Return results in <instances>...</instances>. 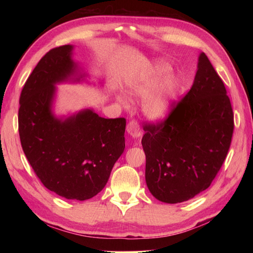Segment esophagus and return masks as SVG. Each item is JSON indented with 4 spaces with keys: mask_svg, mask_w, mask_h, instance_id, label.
<instances>
[{
    "mask_svg": "<svg viewBox=\"0 0 253 253\" xmlns=\"http://www.w3.org/2000/svg\"><path fill=\"white\" fill-rule=\"evenodd\" d=\"M126 130L133 138H139L141 136L140 126H139V124H138L137 121H129V122H128Z\"/></svg>",
    "mask_w": 253,
    "mask_h": 253,
    "instance_id": "obj_1",
    "label": "esophagus"
}]
</instances>
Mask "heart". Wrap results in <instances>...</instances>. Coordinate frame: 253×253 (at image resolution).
<instances>
[{"label": "heart", "instance_id": "heart-1", "mask_svg": "<svg viewBox=\"0 0 253 253\" xmlns=\"http://www.w3.org/2000/svg\"><path fill=\"white\" fill-rule=\"evenodd\" d=\"M168 73L169 67L158 63L140 77L131 80L127 87L131 98L141 99L146 96L142 105L143 112L154 121L163 120L169 114L178 88L176 79L171 76L164 78L157 84Z\"/></svg>", "mask_w": 253, "mask_h": 253}]
</instances>
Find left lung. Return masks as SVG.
Instances as JSON below:
<instances>
[{"label": "left lung", "mask_w": 253, "mask_h": 253, "mask_svg": "<svg viewBox=\"0 0 253 253\" xmlns=\"http://www.w3.org/2000/svg\"><path fill=\"white\" fill-rule=\"evenodd\" d=\"M146 181L158 200L178 203L208 189L232 142L234 113L223 80L201 53L192 87L163 121L144 123Z\"/></svg>", "instance_id": "left-lung-1"}]
</instances>
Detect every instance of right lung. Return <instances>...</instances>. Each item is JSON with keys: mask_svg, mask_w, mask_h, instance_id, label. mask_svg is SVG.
<instances>
[{"mask_svg": "<svg viewBox=\"0 0 253 253\" xmlns=\"http://www.w3.org/2000/svg\"><path fill=\"white\" fill-rule=\"evenodd\" d=\"M73 46L50 50L37 64L19 98L20 143L38 178L47 189L84 201L103 189L125 149L126 120L103 118L91 110L58 120L51 105L55 84L75 73Z\"/></svg>", "mask_w": 253, "mask_h": 253, "instance_id": "add662e5", "label": "right lung"}]
</instances>
